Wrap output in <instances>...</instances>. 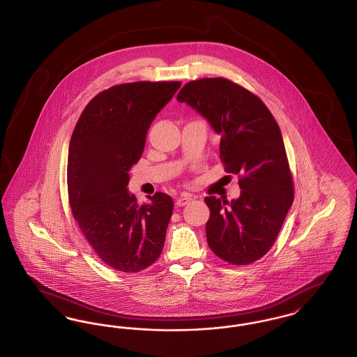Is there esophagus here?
Masks as SVG:
<instances>
[{"label": "esophagus", "instance_id": "esophagus-1", "mask_svg": "<svg viewBox=\"0 0 357 357\" xmlns=\"http://www.w3.org/2000/svg\"><path fill=\"white\" fill-rule=\"evenodd\" d=\"M191 201H192V197L190 194H187V192H183L181 197H178L175 204H176V207H183V206H186Z\"/></svg>", "mask_w": 357, "mask_h": 357}]
</instances>
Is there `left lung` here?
<instances>
[{
  "label": "left lung",
  "mask_w": 357,
  "mask_h": 357,
  "mask_svg": "<svg viewBox=\"0 0 357 357\" xmlns=\"http://www.w3.org/2000/svg\"><path fill=\"white\" fill-rule=\"evenodd\" d=\"M176 100L197 109L221 135L223 167L238 175L242 190L230 204L204 198L207 243L229 264H253L271 250L294 199L280 127L257 95L225 77L190 82Z\"/></svg>",
  "instance_id": "left-lung-1"
}]
</instances>
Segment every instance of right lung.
I'll return each mask as SVG.
<instances>
[{
    "instance_id": "obj_1",
    "label": "right lung",
    "mask_w": 357,
    "mask_h": 357,
    "mask_svg": "<svg viewBox=\"0 0 357 357\" xmlns=\"http://www.w3.org/2000/svg\"><path fill=\"white\" fill-rule=\"evenodd\" d=\"M181 84L135 82L104 89L85 105L70 137L69 206L93 252L114 271L142 272L163 250L174 202L155 192L150 204H137L127 190L128 171L156 114Z\"/></svg>"
}]
</instances>
